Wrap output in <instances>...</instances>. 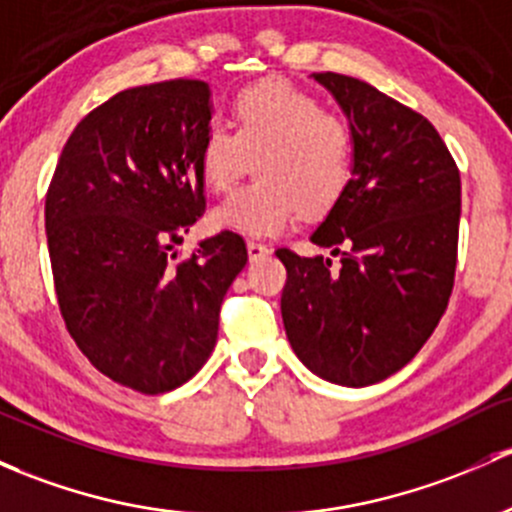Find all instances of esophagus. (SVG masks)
<instances>
[{
	"mask_svg": "<svg viewBox=\"0 0 512 512\" xmlns=\"http://www.w3.org/2000/svg\"><path fill=\"white\" fill-rule=\"evenodd\" d=\"M247 255H250V260H260V257L270 255V247H267L265 242L250 240L247 242Z\"/></svg>",
	"mask_w": 512,
	"mask_h": 512,
	"instance_id": "obj_1",
	"label": "esophagus"
}]
</instances>
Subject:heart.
Returning <instances> with one entry per match:
<instances>
[{"instance_id":"1","label":"heart","mask_w":512,"mask_h":512,"mask_svg":"<svg viewBox=\"0 0 512 512\" xmlns=\"http://www.w3.org/2000/svg\"><path fill=\"white\" fill-rule=\"evenodd\" d=\"M233 129L211 122L198 139V171L225 191L255 157L257 179L230 193L211 213L215 228L267 238L287 230L301 208L321 213L353 174V129L326 112L309 90L287 80L242 88L230 105Z\"/></svg>"}]
</instances>
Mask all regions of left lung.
Segmentation results:
<instances>
[{
	"label": "left lung",
	"mask_w": 512,
	"mask_h": 512,
	"mask_svg": "<svg viewBox=\"0 0 512 512\" xmlns=\"http://www.w3.org/2000/svg\"><path fill=\"white\" fill-rule=\"evenodd\" d=\"M353 129V176L311 242L279 247L282 319L294 353L336 385L390 378L419 353L454 289L461 176L427 117L341 73H314Z\"/></svg>",
	"instance_id": "1"
}]
</instances>
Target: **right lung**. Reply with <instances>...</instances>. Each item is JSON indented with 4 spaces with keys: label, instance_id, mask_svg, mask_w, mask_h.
<instances>
[{
    "label": "right lung",
    "instance_id": "obj_1",
    "mask_svg": "<svg viewBox=\"0 0 512 512\" xmlns=\"http://www.w3.org/2000/svg\"><path fill=\"white\" fill-rule=\"evenodd\" d=\"M211 125L203 80L122 90L78 122L46 193L58 309L85 358L115 383L159 395L211 355L225 292L247 262L220 230L174 262L206 211L198 139Z\"/></svg>",
    "mask_w": 512,
    "mask_h": 512
}]
</instances>
